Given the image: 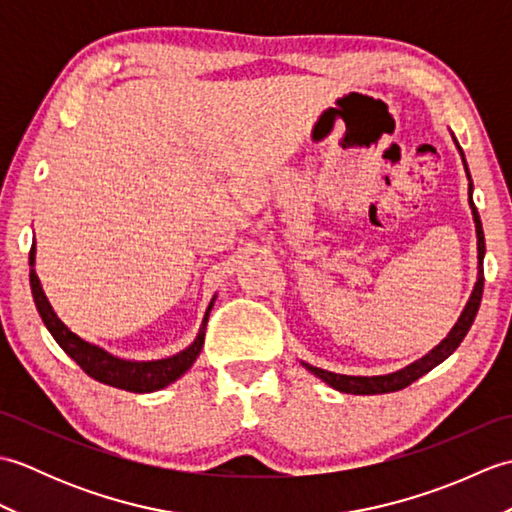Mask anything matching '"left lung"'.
<instances>
[{"mask_svg":"<svg viewBox=\"0 0 512 512\" xmlns=\"http://www.w3.org/2000/svg\"><path fill=\"white\" fill-rule=\"evenodd\" d=\"M453 136V134H451ZM453 143L458 147L462 162H464V171H466V178H469V206H471V213H473V222H475V233H477V281L473 286V292L469 301H466V306L460 314L458 323L453 325L451 332L447 334V339H442L436 347L429 354H424L420 361L411 363L407 367L398 369V372H391L385 376H345V374H334L328 372V369H321V367H312L308 363H301L303 367L312 372L317 378H321L323 383H328L332 389L336 391H343V394H358V396H372V394H389V391H398V389H405L409 387L413 380H418L420 376H424L427 372H431L433 367L440 365L444 358H449L455 350H458V345L464 341L466 332L471 330V325L475 321V314L480 310V301H482V292H484V253H486V244H484V228H482V220H480V213H477L475 204H473V180H471V173L469 167H466V160H464V151L458 143V138L453 136Z\"/></svg>","mask_w":512,"mask_h":512,"instance_id":"8db88e82","label":"left lung"}]
</instances>
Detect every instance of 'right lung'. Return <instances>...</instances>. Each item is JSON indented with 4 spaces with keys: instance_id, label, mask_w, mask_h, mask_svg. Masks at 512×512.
Segmentation results:
<instances>
[{
    "instance_id": "1",
    "label": "right lung",
    "mask_w": 512,
    "mask_h": 512,
    "mask_svg": "<svg viewBox=\"0 0 512 512\" xmlns=\"http://www.w3.org/2000/svg\"><path fill=\"white\" fill-rule=\"evenodd\" d=\"M35 253H37V248H35V244H32V248H30V290H32V299H35L39 317H41L43 325L48 328V332L52 334V339L59 343L61 350L68 354L85 374L92 376L94 380H99V383H103V385L134 391V394H149V391H158L162 387L171 385L173 380H178L182 374L189 372V367L195 363V358H198L202 352L206 321H209V312L213 308L215 297L211 299L209 308H206L200 332L189 347H184L182 352L173 354L169 358H158V361H127V358L114 356L112 352L103 350V347L81 339L79 334H74L68 325H65L57 317V312L52 310L46 292H43V288H41V281L35 273Z\"/></svg>"
}]
</instances>
